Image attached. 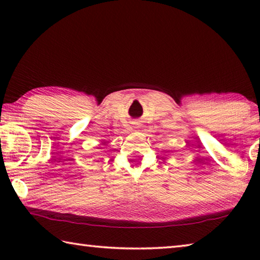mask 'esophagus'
<instances>
[{
  "instance_id": "esophagus-1",
  "label": "esophagus",
  "mask_w": 260,
  "mask_h": 260,
  "mask_svg": "<svg viewBox=\"0 0 260 260\" xmlns=\"http://www.w3.org/2000/svg\"><path fill=\"white\" fill-rule=\"evenodd\" d=\"M134 125H139V124H134ZM135 128H138V127H136V126H135Z\"/></svg>"
}]
</instances>
